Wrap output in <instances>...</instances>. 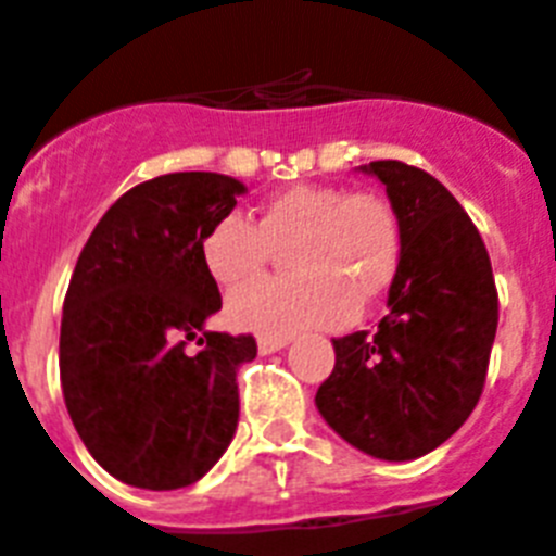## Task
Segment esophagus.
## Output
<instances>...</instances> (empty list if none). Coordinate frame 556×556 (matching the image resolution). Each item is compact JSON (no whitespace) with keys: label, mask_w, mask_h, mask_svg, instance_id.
Listing matches in <instances>:
<instances>
[{"label":"esophagus","mask_w":556,"mask_h":556,"mask_svg":"<svg viewBox=\"0 0 556 556\" xmlns=\"http://www.w3.org/2000/svg\"><path fill=\"white\" fill-rule=\"evenodd\" d=\"M289 345V339H267V337H262L258 339V353H262V356H269V353H278V351H283V348Z\"/></svg>","instance_id":"obj_1"}]
</instances>
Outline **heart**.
I'll use <instances>...</instances> for the list:
<instances>
[{"label":"heart","mask_w":556,"mask_h":556,"mask_svg":"<svg viewBox=\"0 0 556 556\" xmlns=\"http://www.w3.org/2000/svg\"><path fill=\"white\" fill-rule=\"evenodd\" d=\"M292 275L248 283L225 303L228 323L267 339L345 326L387 292L401 264V225L378 194L294 184L264 200L255 225L225 214L200 242L208 275L223 287L253 281L273 250Z\"/></svg>","instance_id":"1"}]
</instances>
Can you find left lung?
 Instances as JSON below:
<instances>
[{
    "label": "left lung",
    "instance_id": "obj_1",
    "mask_svg": "<svg viewBox=\"0 0 556 556\" xmlns=\"http://www.w3.org/2000/svg\"><path fill=\"white\" fill-rule=\"evenodd\" d=\"M384 184L401 264L378 331L333 339V372L314 404L353 448L409 462L443 445L479 404L498 328V292L479 230L429 172L358 166Z\"/></svg>",
    "mask_w": 556,
    "mask_h": 556
}]
</instances>
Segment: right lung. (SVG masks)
<instances>
[{
    "mask_svg": "<svg viewBox=\"0 0 556 556\" xmlns=\"http://www.w3.org/2000/svg\"><path fill=\"white\" fill-rule=\"evenodd\" d=\"M244 191L217 172L132 186L77 258L61 320L63 401L88 454L130 488H189L236 434V370L255 358V339L205 331L223 298L200 242ZM186 338L201 351L186 352Z\"/></svg>",
    "mask_w": 556,
    "mask_h": 556,
    "instance_id": "add662e5",
    "label": "right lung"
}]
</instances>
